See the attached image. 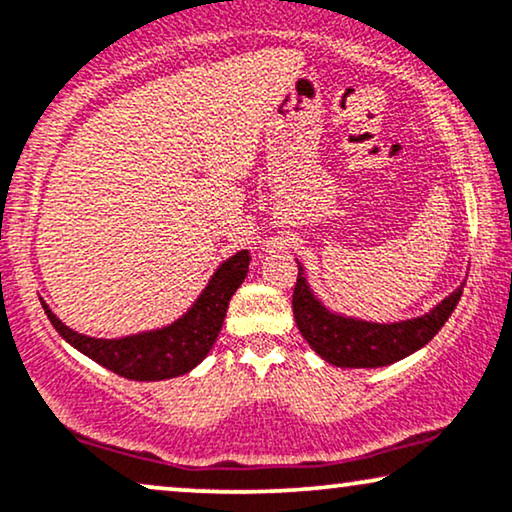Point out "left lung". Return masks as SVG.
I'll return each instance as SVG.
<instances>
[{
    "label": "left lung",
    "mask_w": 512,
    "mask_h": 512,
    "mask_svg": "<svg viewBox=\"0 0 512 512\" xmlns=\"http://www.w3.org/2000/svg\"><path fill=\"white\" fill-rule=\"evenodd\" d=\"M460 295H463V286L455 288L427 315L405 319V322H362V319L334 315L326 310L307 286L303 267H298V281L293 288V315L305 341L331 365L350 369L386 367L427 346L453 315Z\"/></svg>",
    "instance_id": "1"
}]
</instances>
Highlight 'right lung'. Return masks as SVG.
<instances>
[{
    "mask_svg": "<svg viewBox=\"0 0 512 512\" xmlns=\"http://www.w3.org/2000/svg\"><path fill=\"white\" fill-rule=\"evenodd\" d=\"M250 255L240 250L229 257L195 300L193 307L164 329L143 331V334L123 338H92L73 331L64 322H59L49 307L45 315L64 341L88 355L97 365L112 369L114 374L135 381H162L181 377L205 360L214 341H217L226 310H229L231 295L248 276Z\"/></svg>",
    "mask_w": 512,
    "mask_h": 512,
    "instance_id": "right-lung-1",
    "label": "right lung"
}]
</instances>
